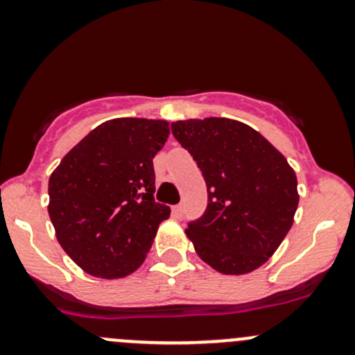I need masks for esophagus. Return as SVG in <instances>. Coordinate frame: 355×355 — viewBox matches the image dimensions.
I'll return each mask as SVG.
<instances>
[{"label":"esophagus","instance_id":"1","mask_svg":"<svg viewBox=\"0 0 355 355\" xmlns=\"http://www.w3.org/2000/svg\"><path fill=\"white\" fill-rule=\"evenodd\" d=\"M184 204H177V206H173L171 207V213H173V216H177V218H182V214H184Z\"/></svg>","mask_w":355,"mask_h":355}]
</instances>
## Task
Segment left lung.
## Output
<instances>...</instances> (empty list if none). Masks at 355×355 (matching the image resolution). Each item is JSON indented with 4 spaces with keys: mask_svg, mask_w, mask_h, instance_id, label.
<instances>
[{
    "mask_svg": "<svg viewBox=\"0 0 355 355\" xmlns=\"http://www.w3.org/2000/svg\"><path fill=\"white\" fill-rule=\"evenodd\" d=\"M171 132L207 185V207L185 230L204 263L245 275L266 263L293 223L295 171L257 130L230 118L180 120Z\"/></svg>",
    "mask_w": 355,
    "mask_h": 355,
    "instance_id": "left-lung-1",
    "label": "left lung"
}]
</instances>
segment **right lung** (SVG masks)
<instances>
[{
    "label": "right lung",
    "instance_id": "1",
    "mask_svg": "<svg viewBox=\"0 0 355 355\" xmlns=\"http://www.w3.org/2000/svg\"><path fill=\"white\" fill-rule=\"evenodd\" d=\"M170 135L166 120L114 118L98 125L49 177L56 239L85 273L123 278L148 256L170 207L155 200L153 157Z\"/></svg>",
    "mask_w": 355,
    "mask_h": 355
}]
</instances>
